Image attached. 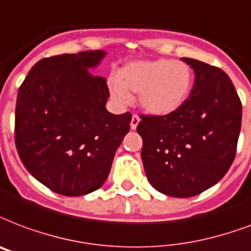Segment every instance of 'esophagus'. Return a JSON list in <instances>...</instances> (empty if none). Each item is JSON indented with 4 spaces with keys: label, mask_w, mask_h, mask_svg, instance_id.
Segmentation results:
<instances>
[{
    "label": "esophagus",
    "mask_w": 251,
    "mask_h": 251,
    "mask_svg": "<svg viewBox=\"0 0 251 251\" xmlns=\"http://www.w3.org/2000/svg\"><path fill=\"white\" fill-rule=\"evenodd\" d=\"M139 117L137 116V114H133V117H131V122H130V127H131V130H135L137 129V126H138L139 124Z\"/></svg>",
    "instance_id": "obj_1"
}]
</instances>
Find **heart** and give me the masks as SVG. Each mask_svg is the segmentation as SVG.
I'll return each instance as SVG.
<instances>
[{
	"label": "heart",
	"mask_w": 251,
	"mask_h": 251,
	"mask_svg": "<svg viewBox=\"0 0 251 251\" xmlns=\"http://www.w3.org/2000/svg\"><path fill=\"white\" fill-rule=\"evenodd\" d=\"M194 75L179 60H145L126 64L112 79L109 88L120 102H129L130 92L139 93L141 108L151 116L176 112L188 100Z\"/></svg>",
	"instance_id": "heart-1"
}]
</instances>
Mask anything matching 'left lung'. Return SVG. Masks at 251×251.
I'll return each mask as SVG.
<instances>
[{
  "label": "left lung",
  "instance_id": "8db88e82",
  "mask_svg": "<svg viewBox=\"0 0 251 251\" xmlns=\"http://www.w3.org/2000/svg\"><path fill=\"white\" fill-rule=\"evenodd\" d=\"M195 72L188 100L167 116H141L143 167L150 184L172 198H191L219 183L232 166L242 105L223 70L183 57Z\"/></svg>",
  "mask_w": 251,
  "mask_h": 251
}]
</instances>
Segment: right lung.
Returning <instances> with one entry per match:
<instances>
[{"instance_id":"1","label":"right lung","mask_w":251,"mask_h":251,"mask_svg":"<svg viewBox=\"0 0 251 251\" xmlns=\"http://www.w3.org/2000/svg\"><path fill=\"white\" fill-rule=\"evenodd\" d=\"M102 50L45 57L19 87L15 146L32 176L64 196L91 194L104 184L130 130L131 114L105 108L106 79L89 74Z\"/></svg>"}]
</instances>
